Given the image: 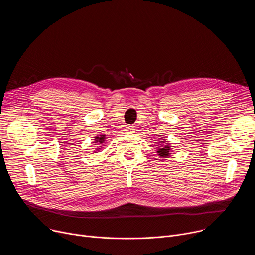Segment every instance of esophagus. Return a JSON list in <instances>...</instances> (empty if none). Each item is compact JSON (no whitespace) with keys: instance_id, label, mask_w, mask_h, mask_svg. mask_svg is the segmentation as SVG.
Returning a JSON list of instances; mask_svg holds the SVG:
<instances>
[{"instance_id":"1","label":"esophagus","mask_w":255,"mask_h":255,"mask_svg":"<svg viewBox=\"0 0 255 255\" xmlns=\"http://www.w3.org/2000/svg\"><path fill=\"white\" fill-rule=\"evenodd\" d=\"M124 131H125L126 133H128V134H131V133L134 132V127H133L132 125H127V126H125Z\"/></svg>"}]
</instances>
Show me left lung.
<instances>
[{
	"instance_id": "obj_1",
	"label": "left lung",
	"mask_w": 255,
	"mask_h": 255,
	"mask_svg": "<svg viewBox=\"0 0 255 255\" xmlns=\"http://www.w3.org/2000/svg\"><path fill=\"white\" fill-rule=\"evenodd\" d=\"M171 146L169 144H165L164 141H159L158 147H157V155L160 156V158H167L170 156V152H171Z\"/></svg>"
}]
</instances>
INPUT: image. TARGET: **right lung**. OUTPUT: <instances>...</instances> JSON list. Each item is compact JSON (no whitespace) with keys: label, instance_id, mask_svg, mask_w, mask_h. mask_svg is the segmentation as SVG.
Instances as JSON below:
<instances>
[{"label":"right lung","instance_id":"right-lung-1","mask_svg":"<svg viewBox=\"0 0 255 255\" xmlns=\"http://www.w3.org/2000/svg\"><path fill=\"white\" fill-rule=\"evenodd\" d=\"M105 139H106L105 135L96 136V137H95V142H94V143H97V145H99V147H102L101 145H102V144H104V142H105ZM100 149H101V148H97V149H96V151H95V153H96L97 151H99Z\"/></svg>","mask_w":255,"mask_h":255}]
</instances>
